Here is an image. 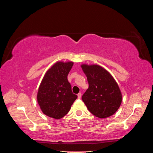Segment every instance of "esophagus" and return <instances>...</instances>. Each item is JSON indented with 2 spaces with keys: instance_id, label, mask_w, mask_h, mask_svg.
<instances>
[{
  "instance_id": "obj_1",
  "label": "esophagus",
  "mask_w": 153,
  "mask_h": 153,
  "mask_svg": "<svg viewBox=\"0 0 153 153\" xmlns=\"http://www.w3.org/2000/svg\"><path fill=\"white\" fill-rule=\"evenodd\" d=\"M81 96H82L81 92H79L78 94H77V97H78V98H81Z\"/></svg>"
}]
</instances>
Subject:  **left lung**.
Returning <instances> with one entry per match:
<instances>
[{
	"label": "left lung",
	"instance_id": "obj_1",
	"mask_svg": "<svg viewBox=\"0 0 153 153\" xmlns=\"http://www.w3.org/2000/svg\"><path fill=\"white\" fill-rule=\"evenodd\" d=\"M81 67L89 84L82 98L88 109L98 118L113 115L122 102L117 83L109 72L98 65L82 64Z\"/></svg>",
	"mask_w": 153,
	"mask_h": 153
}]
</instances>
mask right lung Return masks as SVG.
Returning <instances> with one entry per match:
<instances>
[{
    "mask_svg": "<svg viewBox=\"0 0 153 153\" xmlns=\"http://www.w3.org/2000/svg\"><path fill=\"white\" fill-rule=\"evenodd\" d=\"M74 62L57 61L46 72L37 94V101L42 113L59 120L67 115L77 98L71 91L67 76Z\"/></svg>",
    "mask_w": 153,
    "mask_h": 153,
    "instance_id": "right-lung-1",
    "label": "right lung"
}]
</instances>
